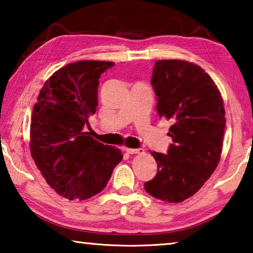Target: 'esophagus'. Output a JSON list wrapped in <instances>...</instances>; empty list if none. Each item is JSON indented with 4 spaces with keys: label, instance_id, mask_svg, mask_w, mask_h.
<instances>
[{
    "label": "esophagus",
    "instance_id": "obj_1",
    "mask_svg": "<svg viewBox=\"0 0 253 253\" xmlns=\"http://www.w3.org/2000/svg\"><path fill=\"white\" fill-rule=\"evenodd\" d=\"M125 151L128 154H144L145 153L143 148H125Z\"/></svg>",
    "mask_w": 253,
    "mask_h": 253
}]
</instances>
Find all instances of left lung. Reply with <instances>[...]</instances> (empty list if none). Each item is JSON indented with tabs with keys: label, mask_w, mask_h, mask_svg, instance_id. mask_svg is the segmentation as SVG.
I'll return each mask as SVG.
<instances>
[{
	"label": "left lung",
	"mask_w": 253,
	"mask_h": 253,
	"mask_svg": "<svg viewBox=\"0 0 253 253\" xmlns=\"http://www.w3.org/2000/svg\"><path fill=\"white\" fill-rule=\"evenodd\" d=\"M152 85L157 114L170 119L168 154L151 152L157 174L145 183L156 199L179 203L194 195L219 164L225 128L223 99L202 68L184 60H157Z\"/></svg>",
	"instance_id": "8db88e82"
}]
</instances>
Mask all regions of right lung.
<instances>
[{"mask_svg":"<svg viewBox=\"0 0 253 253\" xmlns=\"http://www.w3.org/2000/svg\"><path fill=\"white\" fill-rule=\"evenodd\" d=\"M114 62L81 60L45 81L33 107L30 151L45 182L69 200H87L104 190L121 149L93 139L84 126L96 113L101 74Z\"/></svg>","mask_w":253,"mask_h":253,"instance_id":"obj_1","label":"right lung"}]
</instances>
